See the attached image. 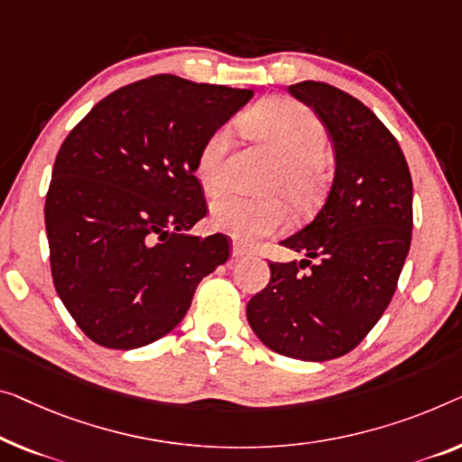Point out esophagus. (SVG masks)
Here are the masks:
<instances>
[{"instance_id":"esophagus-1","label":"esophagus","mask_w":462,"mask_h":462,"mask_svg":"<svg viewBox=\"0 0 462 462\" xmlns=\"http://www.w3.org/2000/svg\"><path fill=\"white\" fill-rule=\"evenodd\" d=\"M232 254H234V257H245V254H249V246L243 245V243H238V240H234Z\"/></svg>"}]
</instances>
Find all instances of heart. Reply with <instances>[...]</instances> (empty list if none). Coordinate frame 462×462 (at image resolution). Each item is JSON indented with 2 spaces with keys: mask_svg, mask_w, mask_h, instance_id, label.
<instances>
[{
  "mask_svg": "<svg viewBox=\"0 0 462 462\" xmlns=\"http://www.w3.org/2000/svg\"><path fill=\"white\" fill-rule=\"evenodd\" d=\"M243 126L282 157L280 168L267 184V192L286 197L299 211L313 208L326 182L319 157L326 149L328 134L318 116L294 99L272 97L246 112ZM228 153L230 128L217 126L205 136L195 157V176L205 195L217 197L228 189ZM211 222L240 243H253L284 230L291 222V209L278 197L232 195L213 203Z\"/></svg>",
  "mask_w": 462,
  "mask_h": 462,
  "instance_id": "b5f03b06",
  "label": "heart"
}]
</instances>
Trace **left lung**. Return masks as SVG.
<instances>
[{"mask_svg": "<svg viewBox=\"0 0 462 462\" xmlns=\"http://www.w3.org/2000/svg\"><path fill=\"white\" fill-rule=\"evenodd\" d=\"M288 91L326 126L336 171L318 216L280 243L305 259L270 261V284L249 300L246 319L275 353L328 361L350 353L394 297L411 246L412 180L394 134L359 99L319 80Z\"/></svg>", "mask_w": 462, "mask_h": 462, "instance_id": "left-lung-1", "label": "left lung"}]
</instances>
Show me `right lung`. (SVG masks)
<instances>
[{
	"label": "right lung",
	"mask_w": 462,
	"mask_h": 462,
	"mask_svg": "<svg viewBox=\"0 0 462 462\" xmlns=\"http://www.w3.org/2000/svg\"><path fill=\"white\" fill-rule=\"evenodd\" d=\"M251 97L155 74L109 93L61 143L45 197L51 278L95 344L130 350L162 338L228 261L226 234H187L208 216L195 157Z\"/></svg>",
	"instance_id": "obj_1"
}]
</instances>
